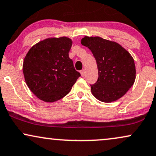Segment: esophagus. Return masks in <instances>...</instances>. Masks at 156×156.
I'll return each instance as SVG.
<instances>
[{
  "label": "esophagus",
  "instance_id": "obj_1",
  "mask_svg": "<svg viewBox=\"0 0 156 156\" xmlns=\"http://www.w3.org/2000/svg\"><path fill=\"white\" fill-rule=\"evenodd\" d=\"M85 73H86V70H84V69H83V70H82L81 71H80V74H81V76L82 77H83L84 76H85Z\"/></svg>",
  "mask_w": 156,
  "mask_h": 156
}]
</instances>
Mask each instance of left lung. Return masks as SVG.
<instances>
[{"label": "left lung", "mask_w": 156, "mask_h": 156, "mask_svg": "<svg viewBox=\"0 0 156 156\" xmlns=\"http://www.w3.org/2000/svg\"><path fill=\"white\" fill-rule=\"evenodd\" d=\"M81 44L92 52L98 68V80L91 85L92 94L103 102H114L123 97L136 78L132 55L118 43L98 36H85Z\"/></svg>", "instance_id": "1"}]
</instances>
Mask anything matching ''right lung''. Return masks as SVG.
<instances>
[{
	"instance_id": "obj_1",
	"label": "right lung",
	"mask_w": 156,
	"mask_h": 156,
	"mask_svg": "<svg viewBox=\"0 0 156 156\" xmlns=\"http://www.w3.org/2000/svg\"><path fill=\"white\" fill-rule=\"evenodd\" d=\"M72 44L69 37H49L28 51L22 66L24 80L38 99L53 102L63 98L80 76L69 57Z\"/></svg>"
}]
</instances>
